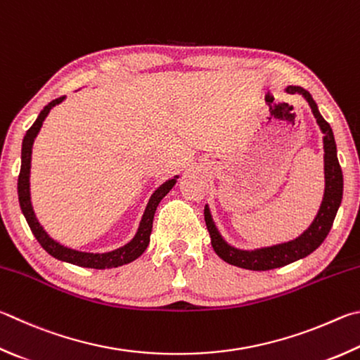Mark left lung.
I'll list each match as a JSON object with an SVG mask.
<instances>
[{
    "instance_id": "left-lung-1",
    "label": "left lung",
    "mask_w": 360,
    "mask_h": 360,
    "mask_svg": "<svg viewBox=\"0 0 360 360\" xmlns=\"http://www.w3.org/2000/svg\"><path fill=\"white\" fill-rule=\"evenodd\" d=\"M286 93L290 94H302L309 105L311 108L313 115L316 117V122L321 127L324 134V176H326V188H324V198L321 202V207H319V212L313 220V224L304 234H300L297 239L291 240V243L267 247V248H259V250L253 252H245V250H238L231 245H228L215 228L211 212H209V207H205V220L206 226L209 231V236H211V244L214 252L219 255V257L226 261L228 264L243 267V269H250V271H271L277 269V267H282L292 263V261H297L300 258L307 257L311 252H315L316 248L323 244V240L328 236L330 231V226L334 224V219L338 211L340 202H342V195H343V174H342V167L338 163L337 158V146L334 140V134H332V129L329 122L324 120L321 113L318 112V107L315 101H313L311 94L309 91L300 88V86H288L286 88Z\"/></svg>"
}]
</instances>
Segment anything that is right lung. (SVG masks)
Wrapping results in <instances>:
<instances>
[{"instance_id":"1","label":"right lung","mask_w":360,"mask_h":360,"mask_svg":"<svg viewBox=\"0 0 360 360\" xmlns=\"http://www.w3.org/2000/svg\"><path fill=\"white\" fill-rule=\"evenodd\" d=\"M64 97L66 96L58 97V99L51 101L49 105L44 107L41 115L37 116V120L28 129V132H26L23 139L22 167H20V174H18V201H20L22 212L25 215L26 221H28L32 234L36 236L37 243L41 244L44 250L49 252L53 258L66 261V263L75 264V266L91 267V269H112V267L127 264L130 261L139 258L140 255L146 250V247L149 244V236H151V230H153L155 209H158L160 200L165 197L169 191H172V187L176 184V178H178V176H176L174 179L167 181L165 184H162L158 191L153 193V197L149 198V202L145 209V214H143L139 231H136L135 238L130 240L127 245H124L121 248H117V250L108 252V253H86V252L72 250V248L58 244L56 240L51 239L49 234L45 233V230L36 219L34 211H32L31 197H30V169H31V153H32L31 149H32V143H34L36 135L39 130H41L42 122L50 113V110L55 105H58V103H61L64 101Z\"/></svg>"}]
</instances>
